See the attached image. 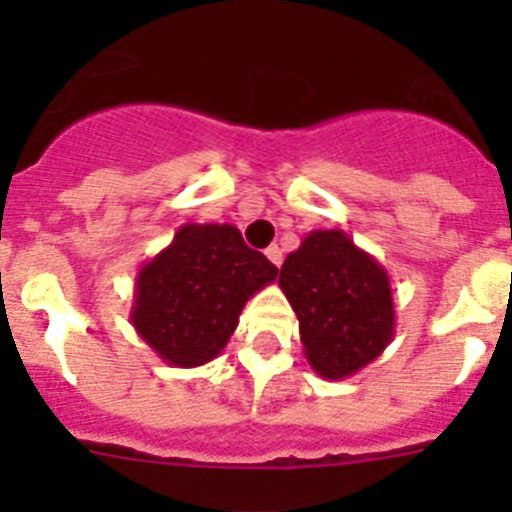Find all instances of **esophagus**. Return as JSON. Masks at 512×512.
Here are the masks:
<instances>
[{
	"instance_id": "1",
	"label": "esophagus",
	"mask_w": 512,
	"mask_h": 512,
	"mask_svg": "<svg viewBox=\"0 0 512 512\" xmlns=\"http://www.w3.org/2000/svg\"><path fill=\"white\" fill-rule=\"evenodd\" d=\"M266 259H269L271 264H274L279 269V266H282V248H279V246H269V248H266Z\"/></svg>"
}]
</instances>
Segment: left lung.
I'll return each mask as SVG.
<instances>
[{
    "label": "left lung",
    "mask_w": 512,
    "mask_h": 512,
    "mask_svg": "<svg viewBox=\"0 0 512 512\" xmlns=\"http://www.w3.org/2000/svg\"><path fill=\"white\" fill-rule=\"evenodd\" d=\"M279 287L300 320L307 364L346 379L395 338L390 274L343 230H312L284 259Z\"/></svg>",
    "instance_id": "8db88e82"
}]
</instances>
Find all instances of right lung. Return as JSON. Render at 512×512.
Here are the masks:
<instances>
[{"instance_id":"add662e5","label":"right lung","mask_w":512,"mask_h":512,"mask_svg":"<svg viewBox=\"0 0 512 512\" xmlns=\"http://www.w3.org/2000/svg\"><path fill=\"white\" fill-rule=\"evenodd\" d=\"M274 279L277 266L248 248L238 228L184 223L138 269L130 323L169 366H202L220 356L246 302Z\"/></svg>"}]
</instances>
